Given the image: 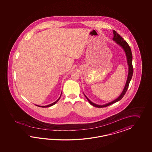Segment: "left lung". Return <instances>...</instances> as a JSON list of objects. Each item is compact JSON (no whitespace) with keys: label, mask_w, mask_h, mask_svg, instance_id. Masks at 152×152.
I'll return each instance as SVG.
<instances>
[{"label":"left lung","mask_w":152,"mask_h":152,"mask_svg":"<svg viewBox=\"0 0 152 152\" xmlns=\"http://www.w3.org/2000/svg\"><path fill=\"white\" fill-rule=\"evenodd\" d=\"M113 41H114L116 43H117L118 45H120V47L123 49L124 52L126 54V61H127V64L128 66V77L126 79V83L124 86V87L123 88V91L122 92L121 94L119 96V97L117 98L116 99L113 100V101L109 102L108 103L103 104V105H98L97 104L94 103L92 102H91L88 98L87 96L84 94V96L86 98L88 102L90 103L91 105H93L94 107H107L109 105H110L113 104L115 103L116 102H117L118 101H120L125 95V94L126 93V91L128 90V88L129 86V83L131 81V79L132 78V75H133V67H132V53L131 49L130 48L128 44L127 43V42L124 41L123 39V38L122 37H121V36L117 33V32L113 30Z\"/></svg>","instance_id":"8db88e82"}]
</instances>
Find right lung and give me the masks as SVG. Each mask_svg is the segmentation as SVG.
Masks as SVG:
<instances>
[{
    "label": "right lung",
    "mask_w": 152,
    "mask_h": 152,
    "mask_svg": "<svg viewBox=\"0 0 152 152\" xmlns=\"http://www.w3.org/2000/svg\"><path fill=\"white\" fill-rule=\"evenodd\" d=\"M61 94H61V95H60V97L58 98V99L57 100L55 101V102H54V103H53L50 104H49V105H45V106H40V105H35L37 106V107H51V106H53V105H55V104L56 103L58 102V100H59V99H60V97H61Z\"/></svg>",
    "instance_id": "1"
}]
</instances>
